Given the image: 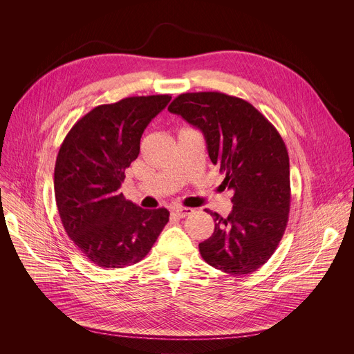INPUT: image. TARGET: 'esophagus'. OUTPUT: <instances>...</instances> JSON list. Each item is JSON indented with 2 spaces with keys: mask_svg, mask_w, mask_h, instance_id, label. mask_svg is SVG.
Returning a JSON list of instances; mask_svg holds the SVG:
<instances>
[{
  "mask_svg": "<svg viewBox=\"0 0 354 354\" xmlns=\"http://www.w3.org/2000/svg\"><path fill=\"white\" fill-rule=\"evenodd\" d=\"M192 213H193V209H189V207H176L174 210V214L176 217H179V218H185V217H187Z\"/></svg>",
  "mask_w": 354,
  "mask_h": 354,
  "instance_id": "esophagus-1",
  "label": "esophagus"
}]
</instances>
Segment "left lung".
Segmentation results:
<instances>
[{
  "label": "left lung",
  "instance_id": "8db88e82",
  "mask_svg": "<svg viewBox=\"0 0 354 354\" xmlns=\"http://www.w3.org/2000/svg\"><path fill=\"white\" fill-rule=\"evenodd\" d=\"M205 134L209 157L234 194L227 218L209 212L214 232L198 243L210 266L228 274L262 268L287 227L291 189L286 144L276 127L246 100L223 92H186L168 106Z\"/></svg>",
  "mask_w": 354,
  "mask_h": 354
}]
</instances>
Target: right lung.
<instances>
[{
	"label": "right lung",
	"mask_w": 354,
	"mask_h": 354,
	"mask_svg": "<svg viewBox=\"0 0 354 354\" xmlns=\"http://www.w3.org/2000/svg\"><path fill=\"white\" fill-rule=\"evenodd\" d=\"M171 95L130 96L99 105L66 136L55 167V194L63 227L96 266L122 269L140 262L169 221V212L141 209L119 192L138 157L144 129Z\"/></svg>",
	"instance_id": "add662e5"
}]
</instances>
